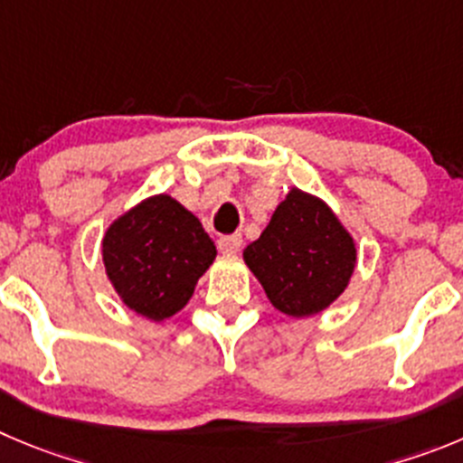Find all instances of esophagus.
<instances>
[{"mask_svg":"<svg viewBox=\"0 0 463 463\" xmlns=\"http://www.w3.org/2000/svg\"><path fill=\"white\" fill-rule=\"evenodd\" d=\"M217 246H219V251H222L223 256H235V253L241 249V235H240V232H232V235L219 237Z\"/></svg>","mask_w":463,"mask_h":463,"instance_id":"34e87169","label":"esophagus"}]
</instances>
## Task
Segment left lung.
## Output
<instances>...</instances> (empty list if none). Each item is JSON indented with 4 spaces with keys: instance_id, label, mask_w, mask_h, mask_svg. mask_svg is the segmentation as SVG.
I'll return each instance as SVG.
<instances>
[{
    "instance_id": "1",
    "label": "left lung",
    "mask_w": 463,
    "mask_h": 463,
    "mask_svg": "<svg viewBox=\"0 0 463 463\" xmlns=\"http://www.w3.org/2000/svg\"><path fill=\"white\" fill-rule=\"evenodd\" d=\"M267 299L290 317L329 308L356 269V241L322 198L292 187L269 223L244 249Z\"/></svg>"
}]
</instances>
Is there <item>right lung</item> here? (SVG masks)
<instances>
[{"mask_svg":"<svg viewBox=\"0 0 463 463\" xmlns=\"http://www.w3.org/2000/svg\"><path fill=\"white\" fill-rule=\"evenodd\" d=\"M214 258L217 246L198 217L168 194L129 207L102 237L111 288L129 310L150 322L180 313Z\"/></svg>","mask_w":463,"mask_h":463,"instance_id":"obj_1","label":"right lung"}]
</instances>
